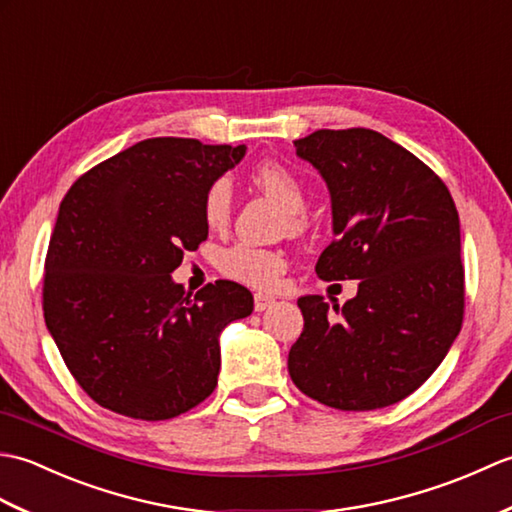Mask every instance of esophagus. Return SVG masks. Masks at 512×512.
Segmentation results:
<instances>
[{
    "instance_id": "1",
    "label": "esophagus",
    "mask_w": 512,
    "mask_h": 512,
    "mask_svg": "<svg viewBox=\"0 0 512 512\" xmlns=\"http://www.w3.org/2000/svg\"><path fill=\"white\" fill-rule=\"evenodd\" d=\"M270 306H275V297L262 295V292H257V295H255V310H257V312H264V310H268Z\"/></svg>"
}]
</instances>
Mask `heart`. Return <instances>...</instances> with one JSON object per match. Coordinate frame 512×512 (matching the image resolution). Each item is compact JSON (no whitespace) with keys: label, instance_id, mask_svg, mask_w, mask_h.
<instances>
[{"label":"heart","instance_id":"heart-1","mask_svg":"<svg viewBox=\"0 0 512 512\" xmlns=\"http://www.w3.org/2000/svg\"><path fill=\"white\" fill-rule=\"evenodd\" d=\"M250 182L259 191H264L268 198H273L281 209L288 213V224L292 231L306 228V187L288 167L275 160H266L257 165L250 173ZM233 193L228 180L220 178L209 184L202 198V217L213 231L222 228L231 220ZM220 268L226 277H231L239 284H246L257 290L277 288L281 275L286 273V257L279 250L259 248L250 244H235L224 250L220 257Z\"/></svg>","mask_w":512,"mask_h":512}]
</instances>
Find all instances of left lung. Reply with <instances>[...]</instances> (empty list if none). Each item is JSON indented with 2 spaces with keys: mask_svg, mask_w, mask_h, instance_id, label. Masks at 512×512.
I'll return each mask as SVG.
<instances>
[{
  "mask_svg": "<svg viewBox=\"0 0 512 512\" xmlns=\"http://www.w3.org/2000/svg\"><path fill=\"white\" fill-rule=\"evenodd\" d=\"M295 147L332 195L336 237L317 275L361 281L336 317L319 295L297 301L290 378L341 411L394 405L436 372L462 328L458 209L436 173L374 129H319Z\"/></svg>",
  "mask_w": 512,
  "mask_h": 512,
  "instance_id": "obj_1",
  "label": "left lung"
}]
</instances>
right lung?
<instances>
[{"label":"right lung","instance_id":"add662e5","mask_svg":"<svg viewBox=\"0 0 512 512\" xmlns=\"http://www.w3.org/2000/svg\"><path fill=\"white\" fill-rule=\"evenodd\" d=\"M244 154V145L147 138L65 193L46 255L43 317L96 405L169 420L213 394L217 336L253 312V295L220 279L191 297L171 273L209 235L204 191Z\"/></svg>","mask_w":512,"mask_h":512}]
</instances>
